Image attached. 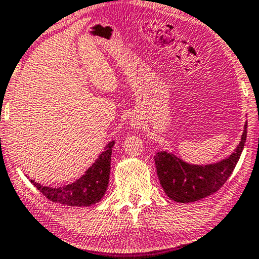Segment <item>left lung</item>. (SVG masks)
Returning a JSON list of instances; mask_svg holds the SVG:
<instances>
[{
	"instance_id": "8db88e82",
	"label": "left lung",
	"mask_w": 259,
	"mask_h": 259,
	"mask_svg": "<svg viewBox=\"0 0 259 259\" xmlns=\"http://www.w3.org/2000/svg\"><path fill=\"white\" fill-rule=\"evenodd\" d=\"M246 137L247 123H245V130L236 150L229 158L205 166L186 164L166 152L156 154L154 156L156 174L168 198L176 202L190 203L215 193L231 176L245 147Z\"/></svg>"
}]
</instances>
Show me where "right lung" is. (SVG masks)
Returning a JSON list of instances; mask_svg holds the SVG:
<instances>
[{
    "label": "right lung",
    "mask_w": 259,
    "mask_h": 259,
    "mask_svg": "<svg viewBox=\"0 0 259 259\" xmlns=\"http://www.w3.org/2000/svg\"><path fill=\"white\" fill-rule=\"evenodd\" d=\"M114 144V141L110 142L105 150L97 159V161L79 180H77L72 185L54 188L41 186L34 181H31V184L51 202L71 205V207H88V205L94 204L103 198L106 192Z\"/></svg>",
    "instance_id": "right-lung-1"
}]
</instances>
